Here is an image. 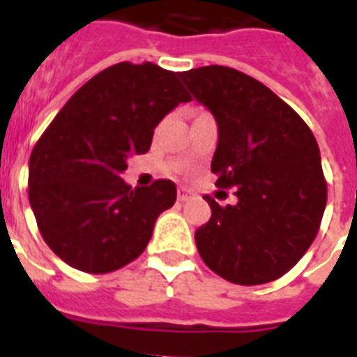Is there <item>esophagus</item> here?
Listing matches in <instances>:
<instances>
[{"instance_id": "esophagus-1", "label": "esophagus", "mask_w": 357, "mask_h": 357, "mask_svg": "<svg viewBox=\"0 0 357 357\" xmlns=\"http://www.w3.org/2000/svg\"><path fill=\"white\" fill-rule=\"evenodd\" d=\"M190 198V190L189 189H183V187H181V189H178V200L179 202H187Z\"/></svg>"}]
</instances>
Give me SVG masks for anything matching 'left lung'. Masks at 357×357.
Wrapping results in <instances>:
<instances>
[{
	"label": "left lung",
	"mask_w": 357,
	"mask_h": 357,
	"mask_svg": "<svg viewBox=\"0 0 357 357\" xmlns=\"http://www.w3.org/2000/svg\"><path fill=\"white\" fill-rule=\"evenodd\" d=\"M179 77L217 120L211 172L217 187H235L237 196L226 207L207 196L211 218L196 229V248L228 282H274L307 252L324 215L315 137L282 98L238 70L213 64Z\"/></svg>",
	"instance_id": "8db88e82"
}]
</instances>
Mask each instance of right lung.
I'll use <instances>...</instances> for the list:
<instances>
[{
  "instance_id": "obj_1",
  "label": "right lung",
  "mask_w": 357,
  "mask_h": 357,
  "mask_svg": "<svg viewBox=\"0 0 357 357\" xmlns=\"http://www.w3.org/2000/svg\"><path fill=\"white\" fill-rule=\"evenodd\" d=\"M190 102L176 72L119 63L86 81L42 133L29 157V204L42 238L77 271L107 274L137 259L176 185L122 179L161 122Z\"/></svg>"
}]
</instances>
